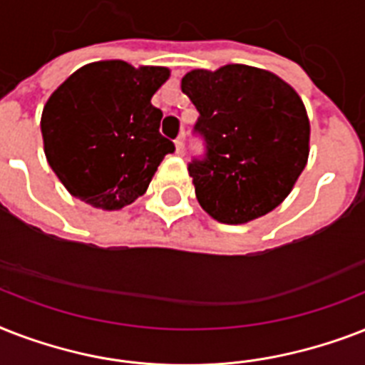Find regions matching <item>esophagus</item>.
<instances>
[{
	"label": "esophagus",
	"instance_id": "34e87169",
	"mask_svg": "<svg viewBox=\"0 0 365 365\" xmlns=\"http://www.w3.org/2000/svg\"><path fill=\"white\" fill-rule=\"evenodd\" d=\"M174 143H176V153L178 155H185V138L180 136Z\"/></svg>",
	"mask_w": 365,
	"mask_h": 365
}]
</instances>
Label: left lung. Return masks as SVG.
<instances>
[{
  "mask_svg": "<svg viewBox=\"0 0 365 365\" xmlns=\"http://www.w3.org/2000/svg\"><path fill=\"white\" fill-rule=\"evenodd\" d=\"M182 93L199 111L202 159L189 163L202 210L222 223L265 216L289 195L309 159L311 125L288 83L259 68L193 70Z\"/></svg>",
  "mask_w": 365,
  "mask_h": 365,
  "instance_id": "8db88e82",
  "label": "left lung"
}]
</instances>
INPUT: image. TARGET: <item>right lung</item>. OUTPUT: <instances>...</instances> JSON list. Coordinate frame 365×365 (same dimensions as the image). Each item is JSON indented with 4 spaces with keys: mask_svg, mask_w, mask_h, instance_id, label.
<instances>
[{
    "mask_svg": "<svg viewBox=\"0 0 365 365\" xmlns=\"http://www.w3.org/2000/svg\"><path fill=\"white\" fill-rule=\"evenodd\" d=\"M168 68L123 60L93 62L73 71L43 108L48 165L73 197L102 210H121L148 191L174 143L160 136L163 111L153 94Z\"/></svg>",
    "mask_w": 365,
    "mask_h": 365,
    "instance_id": "right-lung-1",
    "label": "right lung"
}]
</instances>
